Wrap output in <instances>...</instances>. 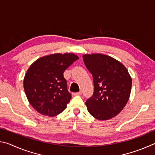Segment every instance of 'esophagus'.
I'll use <instances>...</instances> for the list:
<instances>
[{"mask_svg": "<svg viewBox=\"0 0 155 155\" xmlns=\"http://www.w3.org/2000/svg\"><path fill=\"white\" fill-rule=\"evenodd\" d=\"M72 94L74 96H79L82 94V91H79V92H75V93H73Z\"/></svg>", "mask_w": 155, "mask_h": 155, "instance_id": "esophagus-1", "label": "esophagus"}]
</instances>
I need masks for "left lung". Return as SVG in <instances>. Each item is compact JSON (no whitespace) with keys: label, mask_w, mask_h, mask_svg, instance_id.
Wrapping results in <instances>:
<instances>
[{"label":"left lung","mask_w":155,"mask_h":155,"mask_svg":"<svg viewBox=\"0 0 155 155\" xmlns=\"http://www.w3.org/2000/svg\"><path fill=\"white\" fill-rule=\"evenodd\" d=\"M83 58L94 80V94L85 102L88 111L97 120L111 119L129 99L130 76L124 65L106 54H86Z\"/></svg>","instance_id":"1"}]
</instances>
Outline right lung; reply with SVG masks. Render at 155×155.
Returning a JSON list of instances; mask_svg holds the SVG:
<instances>
[{
  "label": "right lung",
  "instance_id": "obj_1",
  "mask_svg": "<svg viewBox=\"0 0 155 155\" xmlns=\"http://www.w3.org/2000/svg\"><path fill=\"white\" fill-rule=\"evenodd\" d=\"M77 59L78 57L73 53H56L31 64L23 84L28 101L37 111L53 117L64 111L72 96L64 72Z\"/></svg>",
  "mask_w": 155,
  "mask_h": 155
}]
</instances>
